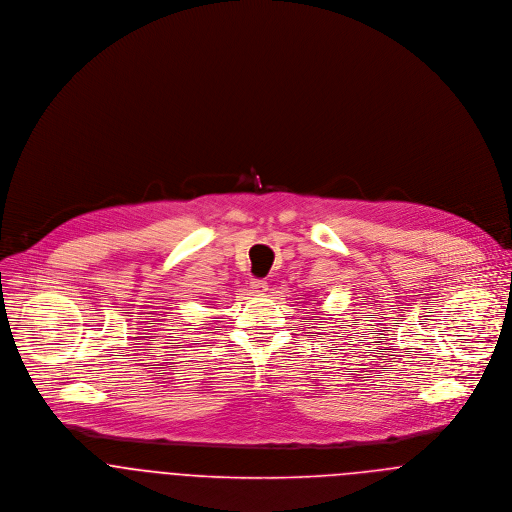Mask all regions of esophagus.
<instances>
[{
  "instance_id": "34e87169",
  "label": "esophagus",
  "mask_w": 512,
  "mask_h": 512,
  "mask_svg": "<svg viewBox=\"0 0 512 512\" xmlns=\"http://www.w3.org/2000/svg\"><path fill=\"white\" fill-rule=\"evenodd\" d=\"M268 290V284L264 280H252L250 282V293H264Z\"/></svg>"
}]
</instances>
